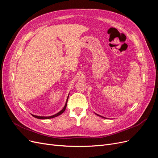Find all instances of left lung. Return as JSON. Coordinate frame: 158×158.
<instances>
[{"mask_svg":"<svg viewBox=\"0 0 158 158\" xmlns=\"http://www.w3.org/2000/svg\"><path fill=\"white\" fill-rule=\"evenodd\" d=\"M95 114H96V113H95ZM97 114L98 116H99V117H102V118H105V117H102V116H101V115H99V114Z\"/></svg>","mask_w":158,"mask_h":158,"instance_id":"left-lung-1","label":"left lung"}]
</instances>
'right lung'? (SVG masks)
<instances>
[{"mask_svg": "<svg viewBox=\"0 0 158 158\" xmlns=\"http://www.w3.org/2000/svg\"><path fill=\"white\" fill-rule=\"evenodd\" d=\"M69 94L68 95L67 97V99H66V103L64 105V107H63V109L61 110V111H60L59 113H56L55 114H54V115H52V116H49V117H42V116H37V115H34V114H32L33 117H34L35 118H39V119H49V118H54V117H56L57 116L60 115V114H61L63 113L64 112L65 109H66V105H67V102H68V99H69Z\"/></svg>", "mask_w": 158, "mask_h": 158, "instance_id": "add662e5", "label": "right lung"}]
</instances>
